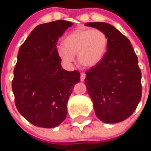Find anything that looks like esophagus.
I'll list each match as a JSON object with an SVG mask.
<instances>
[{"label": "esophagus", "mask_w": 151, "mask_h": 151, "mask_svg": "<svg viewBox=\"0 0 151 151\" xmlns=\"http://www.w3.org/2000/svg\"><path fill=\"white\" fill-rule=\"evenodd\" d=\"M85 77H86V74H85V73H81V81H84L85 79Z\"/></svg>", "instance_id": "34e87169"}]
</instances>
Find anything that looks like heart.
I'll return each mask as SVG.
<instances>
[{
	"mask_svg": "<svg viewBox=\"0 0 151 151\" xmlns=\"http://www.w3.org/2000/svg\"><path fill=\"white\" fill-rule=\"evenodd\" d=\"M63 45L56 47V53L64 63H73L74 55L78 63L85 67L99 63L105 54L107 37L100 29H76L65 37Z\"/></svg>",
	"mask_w": 151,
	"mask_h": 151,
	"instance_id": "obj_1",
	"label": "heart"
}]
</instances>
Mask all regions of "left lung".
I'll list each match as a JSON object with an SVG mask.
<instances>
[{"instance_id":"left-lung-1","label":"left lung","mask_w":151,"mask_h":151,"mask_svg":"<svg viewBox=\"0 0 151 151\" xmlns=\"http://www.w3.org/2000/svg\"><path fill=\"white\" fill-rule=\"evenodd\" d=\"M107 37L106 52L86 72L85 84L96 117L104 123H118L136 110L142 96L141 71L131 42L112 25L87 22Z\"/></svg>"}]
</instances>
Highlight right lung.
<instances>
[{"mask_svg":"<svg viewBox=\"0 0 151 151\" xmlns=\"http://www.w3.org/2000/svg\"><path fill=\"white\" fill-rule=\"evenodd\" d=\"M73 23L65 20L38 25L20 47L12 91L19 112L35 126L51 129L66 119L67 102L80 73L62 68L57 41Z\"/></svg>","mask_w":151,"mask_h":151,"instance_id":"right-lung-1","label":"right lung"}]
</instances>
